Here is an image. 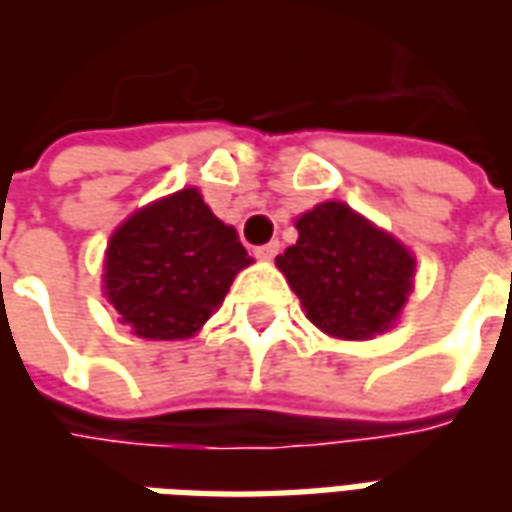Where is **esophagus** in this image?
Masks as SVG:
<instances>
[{
    "label": "esophagus",
    "mask_w": 512,
    "mask_h": 512,
    "mask_svg": "<svg viewBox=\"0 0 512 512\" xmlns=\"http://www.w3.org/2000/svg\"><path fill=\"white\" fill-rule=\"evenodd\" d=\"M279 252V241H268V244L263 246H255V257H260V260H274Z\"/></svg>",
    "instance_id": "obj_1"
}]
</instances>
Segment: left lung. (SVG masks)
I'll return each mask as SVG.
<instances>
[{"instance_id": "8db88e82", "label": "left lung", "mask_w": 512, "mask_h": 512, "mask_svg": "<svg viewBox=\"0 0 512 512\" xmlns=\"http://www.w3.org/2000/svg\"><path fill=\"white\" fill-rule=\"evenodd\" d=\"M296 227L299 241L277 266L307 318L340 340L386 332L406 304L414 257L345 202H323Z\"/></svg>"}]
</instances>
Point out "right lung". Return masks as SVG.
Returning a JSON list of instances; mask_svg holds the SVG:
<instances>
[{
    "label": "right lung",
    "mask_w": 512,
    "mask_h": 512,
    "mask_svg": "<svg viewBox=\"0 0 512 512\" xmlns=\"http://www.w3.org/2000/svg\"><path fill=\"white\" fill-rule=\"evenodd\" d=\"M252 263L233 227L200 191L183 189L136 211L106 249V296L145 340L191 337Z\"/></svg>",
    "instance_id": "1"
}]
</instances>
